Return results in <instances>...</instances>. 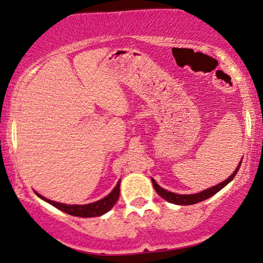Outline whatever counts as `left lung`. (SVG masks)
Segmentation results:
<instances>
[{
	"instance_id": "1",
	"label": "left lung",
	"mask_w": 263,
	"mask_h": 263,
	"mask_svg": "<svg viewBox=\"0 0 263 263\" xmlns=\"http://www.w3.org/2000/svg\"><path fill=\"white\" fill-rule=\"evenodd\" d=\"M241 163L242 161L239 162L238 167L236 168V170L234 173H232V175L227 179L223 182L217 184V186L214 187H211L209 190H205L200 192V193H197V194H186V195H182V194H175V193H172V192H168L163 190V188L158 186L156 183V181L153 180V184H154V188L156 190V192L158 194L161 195L162 198L164 199V200H167L168 202H172V204H176V205H193V204H197V202H200V201H204L206 199H209L214 195L216 193H218L221 188H224L227 184L230 182V181L234 179L236 176V174H237L239 167H241Z\"/></svg>"
}]
</instances>
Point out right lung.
<instances>
[{
    "instance_id": "obj_1",
    "label": "right lung",
    "mask_w": 263,
    "mask_h": 263,
    "mask_svg": "<svg viewBox=\"0 0 263 263\" xmlns=\"http://www.w3.org/2000/svg\"><path fill=\"white\" fill-rule=\"evenodd\" d=\"M119 193H120V181L118 182L116 188H114V190L110 192L106 198H103L99 201L91 202V204H88V205H65V204H61V202L49 200V199L42 197V195L38 193H36V195H38L39 198H42L43 200L49 202V204L57 207L58 210L63 211V212L71 214V216H76V217L90 218V217L101 216V214L108 212V211L114 206V204L118 201V199H119Z\"/></svg>"
}]
</instances>
